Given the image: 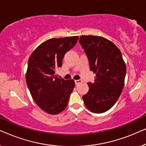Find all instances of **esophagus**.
I'll list each match as a JSON object with an SVG mask.
<instances>
[{
  "instance_id": "esophagus-1",
  "label": "esophagus",
  "mask_w": 146,
  "mask_h": 146,
  "mask_svg": "<svg viewBox=\"0 0 146 146\" xmlns=\"http://www.w3.org/2000/svg\"><path fill=\"white\" fill-rule=\"evenodd\" d=\"M82 82V81L81 80H75V84L76 85L79 84H80Z\"/></svg>"
}]
</instances>
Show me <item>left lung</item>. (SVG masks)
Masks as SVG:
<instances>
[{
    "label": "left lung",
    "instance_id": "left-lung-1",
    "mask_svg": "<svg viewBox=\"0 0 146 146\" xmlns=\"http://www.w3.org/2000/svg\"><path fill=\"white\" fill-rule=\"evenodd\" d=\"M79 42L89 60L90 68L96 74L94 82H88L89 90L82 96L86 107L94 113L111 108L124 86L126 66L118 48L102 36H82Z\"/></svg>",
    "mask_w": 146,
    "mask_h": 146
}]
</instances>
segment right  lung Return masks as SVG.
Segmentation results:
<instances>
[{
  "instance_id": "1",
  "label": "right lung",
  "mask_w": 146,
  "mask_h": 146,
  "mask_svg": "<svg viewBox=\"0 0 146 146\" xmlns=\"http://www.w3.org/2000/svg\"><path fill=\"white\" fill-rule=\"evenodd\" d=\"M78 40V36L49 39L40 44L29 59L26 80L29 91L35 103L50 114L64 110L75 86L74 80L60 79L56 72Z\"/></svg>"
}]
</instances>
